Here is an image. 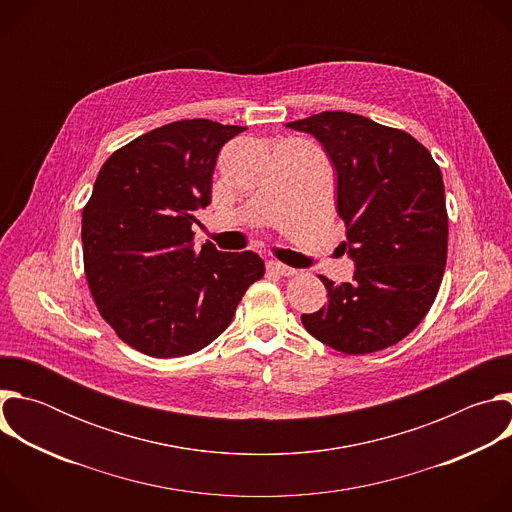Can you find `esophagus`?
Instances as JSON below:
<instances>
[{
	"label": "esophagus",
	"mask_w": 512,
	"mask_h": 512,
	"mask_svg": "<svg viewBox=\"0 0 512 512\" xmlns=\"http://www.w3.org/2000/svg\"><path fill=\"white\" fill-rule=\"evenodd\" d=\"M267 271L275 273V275H283V277H289V275L296 273V269H291V267H287L279 261H267Z\"/></svg>",
	"instance_id": "obj_1"
}]
</instances>
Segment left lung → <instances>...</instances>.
<instances>
[{
	"mask_svg": "<svg viewBox=\"0 0 512 512\" xmlns=\"http://www.w3.org/2000/svg\"><path fill=\"white\" fill-rule=\"evenodd\" d=\"M287 127L312 133L336 168V208L356 271L328 289L304 328L344 354L389 348L429 312L448 259V210L440 166L413 135L346 111Z\"/></svg>",
	"mask_w": 512,
	"mask_h": 512,
	"instance_id": "1",
	"label": "left lung"
}]
</instances>
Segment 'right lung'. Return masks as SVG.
<instances>
[{
    "mask_svg": "<svg viewBox=\"0 0 512 512\" xmlns=\"http://www.w3.org/2000/svg\"><path fill=\"white\" fill-rule=\"evenodd\" d=\"M245 131L210 119L152 129L113 152L83 208V259L103 320L135 350L174 358L221 336L265 263L194 247L223 145Z\"/></svg>",
    "mask_w": 512,
    "mask_h": 512,
    "instance_id": "add662e5",
    "label": "right lung"
}]
</instances>
